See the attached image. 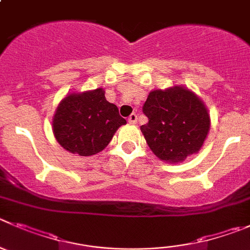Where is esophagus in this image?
Masks as SVG:
<instances>
[{
  "label": "esophagus",
  "mask_w": 250,
  "mask_h": 250,
  "mask_svg": "<svg viewBox=\"0 0 250 250\" xmlns=\"http://www.w3.org/2000/svg\"><path fill=\"white\" fill-rule=\"evenodd\" d=\"M127 121H129L130 124H136L137 123V115H136V114H131V115L129 116V120H127Z\"/></svg>",
  "instance_id": "34e87169"
}]
</instances>
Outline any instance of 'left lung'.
Masks as SVG:
<instances>
[{"label": "left lung", "mask_w": 250, "mask_h": 250, "mask_svg": "<svg viewBox=\"0 0 250 250\" xmlns=\"http://www.w3.org/2000/svg\"><path fill=\"white\" fill-rule=\"evenodd\" d=\"M143 110L148 123L141 132L161 161L180 164L202 148L209 132V114L201 98L186 86L150 91Z\"/></svg>", "instance_id": "left-lung-1"}]
</instances>
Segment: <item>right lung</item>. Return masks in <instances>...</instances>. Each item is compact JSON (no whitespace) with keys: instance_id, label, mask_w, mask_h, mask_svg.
<instances>
[{"instance_id":"1","label":"right lung","mask_w":250,"mask_h":250,"mask_svg":"<svg viewBox=\"0 0 250 250\" xmlns=\"http://www.w3.org/2000/svg\"><path fill=\"white\" fill-rule=\"evenodd\" d=\"M125 124L118 106L105 99L104 89L98 88L70 93L62 99L52 130L62 147L79 156H91L104 150Z\"/></svg>"}]
</instances>
